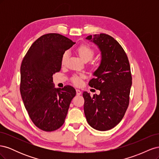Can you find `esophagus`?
Returning <instances> with one entry per match:
<instances>
[{"mask_svg":"<svg viewBox=\"0 0 159 159\" xmlns=\"http://www.w3.org/2000/svg\"><path fill=\"white\" fill-rule=\"evenodd\" d=\"M76 94L77 95H80L81 94V91L80 89H76Z\"/></svg>","mask_w":159,"mask_h":159,"instance_id":"34e87169","label":"esophagus"}]
</instances>
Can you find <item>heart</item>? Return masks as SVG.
Returning <instances> with one entry per match:
<instances>
[{"mask_svg":"<svg viewBox=\"0 0 159 159\" xmlns=\"http://www.w3.org/2000/svg\"><path fill=\"white\" fill-rule=\"evenodd\" d=\"M78 53L80 57L84 61H88L93 58L95 52V50L88 45H81L77 49ZM68 58V52H66L62 56L61 58V64L62 65H65L67 60ZM84 78L83 75H75L71 78V81L75 85H79L81 84V79Z\"/></svg>","mask_w":159,"mask_h":159,"instance_id":"heart-1","label":"heart"}]
</instances>
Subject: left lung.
<instances>
[{"label":"left lung","instance_id":"8db88e82","mask_svg":"<svg viewBox=\"0 0 159 159\" xmlns=\"http://www.w3.org/2000/svg\"><path fill=\"white\" fill-rule=\"evenodd\" d=\"M86 39L98 46L102 60L94 72L95 78L89 82L90 87L100 91V94L91 97L84 91V113L91 127L107 131L121 121L129 106L132 85L131 68L125 52L113 37L100 34L88 36Z\"/></svg>","mask_w":159,"mask_h":159}]
</instances>
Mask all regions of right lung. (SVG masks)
<instances>
[{"label": "right lung", "instance_id": "obj_1", "mask_svg": "<svg viewBox=\"0 0 159 159\" xmlns=\"http://www.w3.org/2000/svg\"><path fill=\"white\" fill-rule=\"evenodd\" d=\"M75 43L59 34H46L33 43L22 61V99L32 122L42 131H54L62 126L76 95L70 85L55 88L52 78L61 70L65 51Z\"/></svg>", "mask_w": 159, "mask_h": 159}]
</instances>
